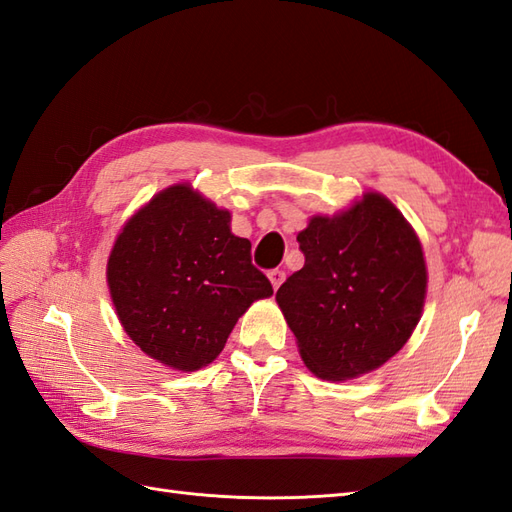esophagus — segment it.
Instances as JSON below:
<instances>
[{"label":"esophagus","mask_w":512,"mask_h":512,"mask_svg":"<svg viewBox=\"0 0 512 512\" xmlns=\"http://www.w3.org/2000/svg\"><path fill=\"white\" fill-rule=\"evenodd\" d=\"M268 279H270L274 290H279V285L285 281V272L279 270V268H277V270H270V272H268Z\"/></svg>","instance_id":"1"}]
</instances>
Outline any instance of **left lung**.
<instances>
[{
    "label": "left lung",
    "mask_w": 512,
    "mask_h": 512,
    "mask_svg": "<svg viewBox=\"0 0 512 512\" xmlns=\"http://www.w3.org/2000/svg\"><path fill=\"white\" fill-rule=\"evenodd\" d=\"M305 266L277 292L307 368L348 381L381 368L422 318L426 261L398 207L378 192L298 233Z\"/></svg>",
    "instance_id": "8db88e82"
}]
</instances>
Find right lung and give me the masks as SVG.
I'll return each mask as SVG.
<instances>
[{
  "label": "right lung",
  "mask_w": 512,
  "mask_h": 512,
  "mask_svg": "<svg viewBox=\"0 0 512 512\" xmlns=\"http://www.w3.org/2000/svg\"><path fill=\"white\" fill-rule=\"evenodd\" d=\"M108 287L125 333L144 355L201 370L255 300L272 296L231 214L190 183L155 194L131 216L108 259Z\"/></svg>",
  "instance_id": "right-lung-1"
}]
</instances>
